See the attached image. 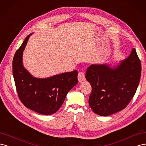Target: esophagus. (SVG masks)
Here are the masks:
<instances>
[{"label":"esophagus","mask_w":146,"mask_h":146,"mask_svg":"<svg viewBox=\"0 0 146 146\" xmlns=\"http://www.w3.org/2000/svg\"><path fill=\"white\" fill-rule=\"evenodd\" d=\"M78 81L79 82H82L86 81V76H85V74L83 72H80L78 74Z\"/></svg>","instance_id":"34e87169"}]
</instances>
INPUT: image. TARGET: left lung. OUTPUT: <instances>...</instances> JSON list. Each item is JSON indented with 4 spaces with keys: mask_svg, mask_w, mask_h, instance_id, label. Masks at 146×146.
I'll return each mask as SVG.
<instances>
[{
    "mask_svg": "<svg viewBox=\"0 0 146 146\" xmlns=\"http://www.w3.org/2000/svg\"><path fill=\"white\" fill-rule=\"evenodd\" d=\"M141 74V65L135 48L116 65L93 64L86 74L92 90L90 107L96 114L106 116L126 107L135 95Z\"/></svg>",
    "mask_w": 146,
    "mask_h": 146,
    "instance_id": "obj_1",
    "label": "left lung"
}]
</instances>
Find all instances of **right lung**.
Here are the masks:
<instances>
[{
	"instance_id": "1",
	"label": "right lung",
	"mask_w": 146,
	"mask_h": 146,
	"mask_svg": "<svg viewBox=\"0 0 146 146\" xmlns=\"http://www.w3.org/2000/svg\"><path fill=\"white\" fill-rule=\"evenodd\" d=\"M31 33L14 56L13 73L19 97L25 107L38 113L49 115L57 111L67 93L78 83L74 70L45 78H36L23 65V52Z\"/></svg>"
}]
</instances>
